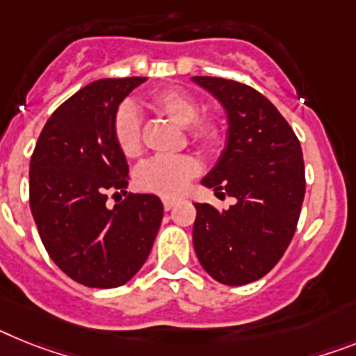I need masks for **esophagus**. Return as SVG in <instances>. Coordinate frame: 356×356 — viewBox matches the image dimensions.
I'll return each mask as SVG.
<instances>
[{"label": "esophagus", "mask_w": 356, "mask_h": 356, "mask_svg": "<svg viewBox=\"0 0 356 356\" xmlns=\"http://www.w3.org/2000/svg\"><path fill=\"white\" fill-rule=\"evenodd\" d=\"M175 204H177V199H170V197H164V199H163L164 210H172Z\"/></svg>", "instance_id": "34e87169"}]
</instances>
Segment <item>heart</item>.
I'll use <instances>...</instances> for the list:
<instances>
[{"label":"heart","mask_w":356,"mask_h":356,"mask_svg":"<svg viewBox=\"0 0 356 356\" xmlns=\"http://www.w3.org/2000/svg\"><path fill=\"white\" fill-rule=\"evenodd\" d=\"M150 104L179 127H186L188 139L204 150H211L220 143L222 130L215 118H199V103L193 95L179 88H166L152 94ZM112 134L119 150L127 157L141 152V113L132 103H122L112 119ZM199 170L190 155H159L143 163L136 173L137 184L146 192L175 195Z\"/></svg>","instance_id":"b5f03b06"}]
</instances>
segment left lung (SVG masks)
<instances>
[{
    "label": "left lung",
    "mask_w": 356,
    "mask_h": 356,
    "mask_svg": "<svg viewBox=\"0 0 356 356\" xmlns=\"http://www.w3.org/2000/svg\"><path fill=\"white\" fill-rule=\"evenodd\" d=\"M192 81L222 104L228 121L222 152L201 184L235 199L222 211L195 202L193 248L211 279L250 284L293 238L306 193L302 148L279 110L252 86L208 76Z\"/></svg>",
    "instance_id": "obj_1"
}]
</instances>
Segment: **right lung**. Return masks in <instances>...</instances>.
<instances>
[{
  "instance_id": "1",
  "label": "right lung",
  "mask_w": 356,
  "mask_h": 356,
  "mask_svg": "<svg viewBox=\"0 0 356 356\" xmlns=\"http://www.w3.org/2000/svg\"><path fill=\"white\" fill-rule=\"evenodd\" d=\"M145 81L122 77L86 85L50 115L32 154L31 211L44 250L88 288L127 284L150 255L163 220V202L152 193H130L106 206L110 193L128 186L113 113Z\"/></svg>"
}]
</instances>
